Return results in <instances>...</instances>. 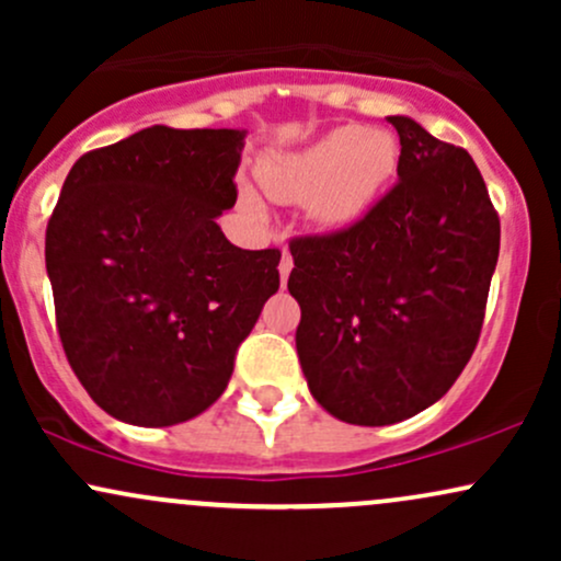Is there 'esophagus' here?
Wrapping results in <instances>:
<instances>
[{
  "label": "esophagus",
  "mask_w": 561,
  "mask_h": 561,
  "mask_svg": "<svg viewBox=\"0 0 561 561\" xmlns=\"http://www.w3.org/2000/svg\"><path fill=\"white\" fill-rule=\"evenodd\" d=\"M289 272H293V255H289V250H282V261H279V276H282V282H287Z\"/></svg>",
  "instance_id": "1"
}]
</instances>
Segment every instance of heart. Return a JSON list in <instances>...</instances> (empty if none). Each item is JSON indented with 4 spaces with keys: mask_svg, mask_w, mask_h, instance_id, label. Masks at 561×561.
<instances>
[{
    "mask_svg": "<svg viewBox=\"0 0 561 561\" xmlns=\"http://www.w3.org/2000/svg\"><path fill=\"white\" fill-rule=\"evenodd\" d=\"M398 141L385 128L343 126L302 150L263 160L261 184L279 203L306 199L319 227L343 229L375 205L398 169Z\"/></svg>",
    "mask_w": 561,
    "mask_h": 561,
    "instance_id": "heart-1",
    "label": "heart"
}]
</instances>
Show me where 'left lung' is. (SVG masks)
<instances>
[{
  "instance_id": "left-lung-1",
  "label": "left lung",
  "mask_w": 561,
  "mask_h": 561,
  "mask_svg": "<svg viewBox=\"0 0 561 561\" xmlns=\"http://www.w3.org/2000/svg\"><path fill=\"white\" fill-rule=\"evenodd\" d=\"M388 121L396 186L351 227L289 242L302 375L321 409L364 427L420 414L465 371L501 242L469 152L405 115Z\"/></svg>"
}]
</instances>
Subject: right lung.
<instances>
[{"label": "right lung", "instance_id": "add662e5", "mask_svg": "<svg viewBox=\"0 0 561 561\" xmlns=\"http://www.w3.org/2000/svg\"><path fill=\"white\" fill-rule=\"evenodd\" d=\"M244 137L141 128L81 156L62 184L44 242L57 332L115 420L169 427L203 414L279 289V250L237 248L216 224L237 203Z\"/></svg>", "mask_w": 561, "mask_h": 561}]
</instances>
